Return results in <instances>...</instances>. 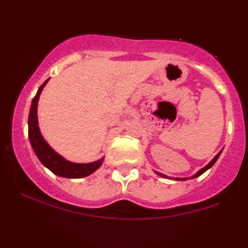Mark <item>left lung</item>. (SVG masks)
<instances>
[{"instance_id": "8db88e82", "label": "left lung", "mask_w": 248, "mask_h": 248, "mask_svg": "<svg viewBox=\"0 0 248 248\" xmlns=\"http://www.w3.org/2000/svg\"><path fill=\"white\" fill-rule=\"evenodd\" d=\"M220 154H221V152H219V153H217V155H216V157L215 158H213L212 159V161L211 162H210L209 163V164L207 165V166H204L203 167V169H201L199 171H198V173H197L196 175H194V176H192V178H196V177H198V176H200V175H202L203 173H204V171L205 170H209L210 169V167H211L213 164H215V163L217 162V158H219V156H220ZM158 175H161L162 176V177H165V178H169V177H167V176L166 175H163V174H159V173H157ZM176 180H186V179H188V178H175Z\"/></svg>"}]
</instances>
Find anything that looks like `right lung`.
Returning <instances> with one entry per match:
<instances>
[{"mask_svg": "<svg viewBox=\"0 0 248 248\" xmlns=\"http://www.w3.org/2000/svg\"><path fill=\"white\" fill-rule=\"evenodd\" d=\"M47 82L48 79L39 87L38 92H37V94L35 95V97H33L31 102V111H29L28 117L29 141H31V144L33 151H35L37 157L39 158V161L43 163L47 169L51 170L53 174L65 178L85 177V176H89L102 165L103 158L98 159V161H96L94 163H90V164H77V163H71L69 161H65L63 157L54 152V151L46 143L44 138L41 137V133L38 127V119H37V105H38V99L41 91H43Z\"/></svg>", "mask_w": 248, "mask_h": 248, "instance_id": "add662e5", "label": "right lung"}]
</instances>
